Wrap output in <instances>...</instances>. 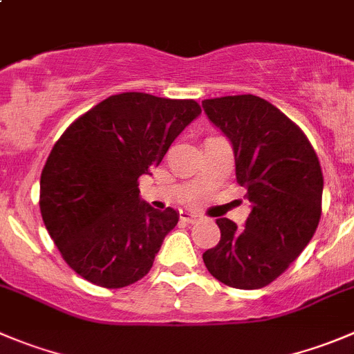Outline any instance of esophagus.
<instances>
[{
	"mask_svg": "<svg viewBox=\"0 0 354 354\" xmlns=\"http://www.w3.org/2000/svg\"><path fill=\"white\" fill-rule=\"evenodd\" d=\"M180 221H183V222H187V224H193V222L200 221V215L193 214V212L184 210V212H180Z\"/></svg>",
	"mask_w": 354,
	"mask_h": 354,
	"instance_id": "obj_1",
	"label": "esophagus"
}]
</instances>
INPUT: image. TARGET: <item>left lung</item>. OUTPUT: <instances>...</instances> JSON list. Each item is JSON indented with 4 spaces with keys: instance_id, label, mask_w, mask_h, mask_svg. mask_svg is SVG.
I'll use <instances>...</instances> for the list:
<instances>
[{
    "instance_id": "1",
    "label": "left lung",
    "mask_w": 354,
    "mask_h": 354,
    "mask_svg": "<svg viewBox=\"0 0 354 354\" xmlns=\"http://www.w3.org/2000/svg\"><path fill=\"white\" fill-rule=\"evenodd\" d=\"M201 106L233 146L236 180L252 205L241 230L217 218L221 241L203 262L227 287L262 288L301 255L318 227L322 167L302 130L268 100L230 95Z\"/></svg>"
}]
</instances>
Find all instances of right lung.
Returning <instances> with one entry per match:
<instances>
[{
    "label": "right lung",
    "instance_id": "add662e5",
    "mask_svg": "<svg viewBox=\"0 0 354 354\" xmlns=\"http://www.w3.org/2000/svg\"><path fill=\"white\" fill-rule=\"evenodd\" d=\"M200 114L194 100L124 92L97 104L57 140L41 171L39 208L82 278L121 288L149 272L179 212L140 200L139 179Z\"/></svg>",
    "mask_w": 354,
    "mask_h": 354
}]
</instances>
